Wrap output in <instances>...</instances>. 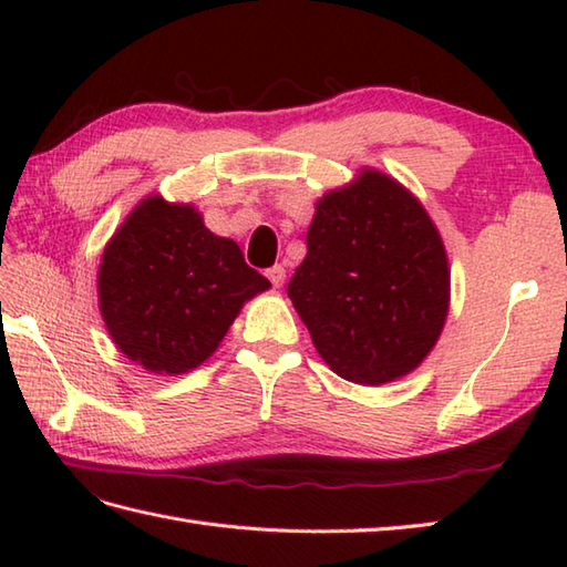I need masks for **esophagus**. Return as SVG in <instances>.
<instances>
[{
    "mask_svg": "<svg viewBox=\"0 0 567 567\" xmlns=\"http://www.w3.org/2000/svg\"><path fill=\"white\" fill-rule=\"evenodd\" d=\"M265 277L272 282V287H282L285 282V268L282 265H272V268L265 270Z\"/></svg>",
    "mask_w": 567,
    "mask_h": 567,
    "instance_id": "34e87169",
    "label": "esophagus"
}]
</instances>
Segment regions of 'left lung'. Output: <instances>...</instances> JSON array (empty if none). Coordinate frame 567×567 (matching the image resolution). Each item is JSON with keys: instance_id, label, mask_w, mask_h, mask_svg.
I'll use <instances>...</instances> for the list:
<instances>
[{"instance_id": "8db88e82", "label": "left lung", "mask_w": 567, "mask_h": 567, "mask_svg": "<svg viewBox=\"0 0 567 567\" xmlns=\"http://www.w3.org/2000/svg\"><path fill=\"white\" fill-rule=\"evenodd\" d=\"M287 295L336 375L378 388L416 370L451 305L443 238L394 177L360 167L315 207Z\"/></svg>"}]
</instances>
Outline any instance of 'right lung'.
<instances>
[{
    "label": "right lung",
    "instance_id": "obj_1",
    "mask_svg": "<svg viewBox=\"0 0 567 567\" xmlns=\"http://www.w3.org/2000/svg\"><path fill=\"white\" fill-rule=\"evenodd\" d=\"M270 290L231 238L192 204L141 199L104 246L97 295L104 327L128 360L183 375L219 348L240 307Z\"/></svg>",
    "mask_w": 567,
    "mask_h": 567
}]
</instances>
